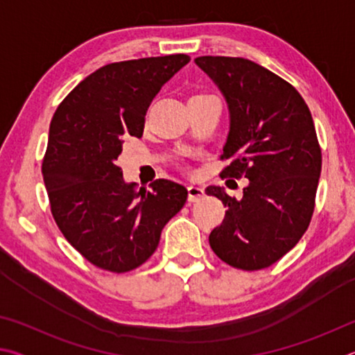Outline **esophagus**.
Listing matches in <instances>:
<instances>
[{
	"instance_id": "obj_1",
	"label": "esophagus",
	"mask_w": 355,
	"mask_h": 355,
	"mask_svg": "<svg viewBox=\"0 0 355 355\" xmlns=\"http://www.w3.org/2000/svg\"><path fill=\"white\" fill-rule=\"evenodd\" d=\"M205 197V191H203V188H200V186H194L191 184L188 186V200L189 202H197L200 200Z\"/></svg>"
}]
</instances>
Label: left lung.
Wrapping results in <instances>:
<instances>
[{
  "mask_svg": "<svg viewBox=\"0 0 355 355\" xmlns=\"http://www.w3.org/2000/svg\"><path fill=\"white\" fill-rule=\"evenodd\" d=\"M194 62L218 86L230 114L220 158L232 163L222 175L249 178L241 199L220 186L207 188L227 207L209 245L233 268H268L297 244L313 214L321 175L313 119L290 83L249 59L200 56Z\"/></svg>",
  "mask_w": 355,
  "mask_h": 355,
  "instance_id": "obj_1",
  "label": "left lung"
}]
</instances>
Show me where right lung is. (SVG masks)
Instances as JSON below:
<instances>
[{"mask_svg":"<svg viewBox=\"0 0 355 355\" xmlns=\"http://www.w3.org/2000/svg\"><path fill=\"white\" fill-rule=\"evenodd\" d=\"M191 61L188 55L107 64L58 106L42 164L51 213L65 239L95 266L127 272L158 248L161 230L188 189L159 178L150 189L116 166L128 137H141L150 103Z\"/></svg>","mask_w":355,"mask_h":355,"instance_id":"obj_1","label":"right lung"}]
</instances>
